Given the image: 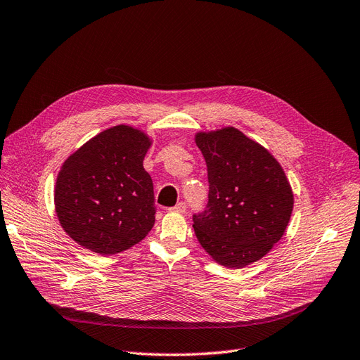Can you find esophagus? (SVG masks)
<instances>
[{"mask_svg":"<svg viewBox=\"0 0 360 360\" xmlns=\"http://www.w3.org/2000/svg\"><path fill=\"white\" fill-rule=\"evenodd\" d=\"M185 210H186L185 202H178L176 206H174V207H170V209H169V212H175V213H185Z\"/></svg>","mask_w":360,"mask_h":360,"instance_id":"esophagus-1","label":"esophagus"}]
</instances>
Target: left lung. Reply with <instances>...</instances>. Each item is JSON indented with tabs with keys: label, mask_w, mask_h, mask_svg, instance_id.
<instances>
[{
	"label": "left lung",
	"mask_w": 360,
	"mask_h": 360,
	"mask_svg": "<svg viewBox=\"0 0 360 360\" xmlns=\"http://www.w3.org/2000/svg\"><path fill=\"white\" fill-rule=\"evenodd\" d=\"M207 165L209 202L194 214V232L225 268H244L266 256L288 226L291 185L274 155L233 127L197 132Z\"/></svg>",
	"instance_id": "1"
}]
</instances>
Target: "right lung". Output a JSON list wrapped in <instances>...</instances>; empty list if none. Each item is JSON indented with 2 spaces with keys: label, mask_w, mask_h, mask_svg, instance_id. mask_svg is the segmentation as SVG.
<instances>
[{
  "label": "right lung",
  "mask_w": 360,
  "mask_h": 360,
  "mask_svg": "<svg viewBox=\"0 0 360 360\" xmlns=\"http://www.w3.org/2000/svg\"><path fill=\"white\" fill-rule=\"evenodd\" d=\"M151 138L129 124L108 128L61 166L54 205L61 228L101 256L146 238L155 221L153 181L143 162Z\"/></svg>",
  "instance_id": "right-lung-1"
}]
</instances>
